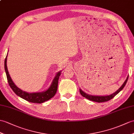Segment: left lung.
<instances>
[{"mask_svg": "<svg viewBox=\"0 0 134 134\" xmlns=\"http://www.w3.org/2000/svg\"><path fill=\"white\" fill-rule=\"evenodd\" d=\"M129 79V76H127L126 80H125V82H124V83L122 85V86L120 87L113 94H112L110 95H107V96H95V95H89L86 94L84 91H83L81 89H79V91L80 94H81L83 97H85L86 99H88L90 100L91 101H94L96 102H98V103H100V102H107L108 100H111V99H113L115 96H116L118 93H119L120 91H122L123 88L124 87V86L126 85L127 80H128Z\"/></svg>", "mask_w": 134, "mask_h": 134, "instance_id": "1", "label": "left lung"}]
</instances>
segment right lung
<instances>
[{
    "instance_id": "add662e5",
    "label": "right lung",
    "mask_w": 134,
    "mask_h": 134,
    "mask_svg": "<svg viewBox=\"0 0 134 134\" xmlns=\"http://www.w3.org/2000/svg\"><path fill=\"white\" fill-rule=\"evenodd\" d=\"M7 57H6L4 60V69L5 71L6 75L9 85L15 94L20 98L24 99L29 102L35 103H42L47 100H48L52 97H54L56 92L57 91L58 80L61 74V71L58 72L56 75L55 77L52 80V82L50 87L45 91L41 92H34L29 93L26 91H23L22 90L19 88L18 87L15 85L14 83L11 79L10 74L8 71L7 66Z\"/></svg>"
}]
</instances>
